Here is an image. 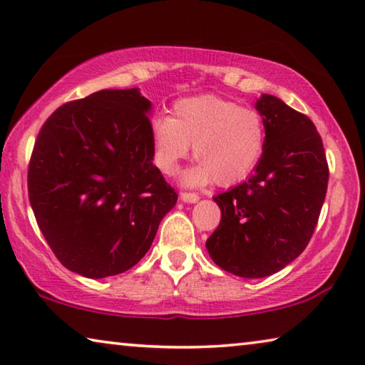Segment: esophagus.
Returning <instances> with one entry per match:
<instances>
[{"mask_svg":"<svg viewBox=\"0 0 365 365\" xmlns=\"http://www.w3.org/2000/svg\"><path fill=\"white\" fill-rule=\"evenodd\" d=\"M180 200L185 201V203H196L200 200L198 193H192V192H182L180 193Z\"/></svg>","mask_w":365,"mask_h":365,"instance_id":"34e87169","label":"esophagus"}]
</instances>
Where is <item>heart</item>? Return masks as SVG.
<instances>
[{"mask_svg":"<svg viewBox=\"0 0 365 365\" xmlns=\"http://www.w3.org/2000/svg\"><path fill=\"white\" fill-rule=\"evenodd\" d=\"M151 138L154 164L162 173L175 172L193 144L196 164L183 173V182L229 187L250 175L262 159L266 126L257 110L205 94L175 102L172 118L154 120Z\"/></svg>","mask_w":365,"mask_h":365,"instance_id":"heart-1","label":"heart"}]
</instances>
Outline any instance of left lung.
<instances>
[{
  "mask_svg": "<svg viewBox=\"0 0 365 365\" xmlns=\"http://www.w3.org/2000/svg\"><path fill=\"white\" fill-rule=\"evenodd\" d=\"M266 146L247 182L214 196L221 222L206 240L212 262L240 277H264L294 262L312 239L328 187L322 138L307 115L263 94Z\"/></svg>",
  "mask_w": 365,
  "mask_h": 365,
  "instance_id": "obj_1",
  "label": "left lung"
}]
</instances>
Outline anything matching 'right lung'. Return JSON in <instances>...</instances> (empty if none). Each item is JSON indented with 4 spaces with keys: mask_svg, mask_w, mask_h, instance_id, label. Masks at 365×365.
<instances>
[{
    "mask_svg": "<svg viewBox=\"0 0 365 365\" xmlns=\"http://www.w3.org/2000/svg\"><path fill=\"white\" fill-rule=\"evenodd\" d=\"M151 102L103 89L58 107L38 131L27 188L60 263L99 279L146 255L177 193L153 164Z\"/></svg>",
    "mask_w": 365,
    "mask_h": 365,
    "instance_id": "add662e5",
    "label": "right lung"
}]
</instances>
